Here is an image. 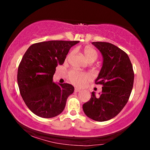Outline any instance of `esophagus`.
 Returning <instances> with one entry per match:
<instances>
[{
	"instance_id": "esophagus-1",
	"label": "esophagus",
	"mask_w": 150,
	"mask_h": 150,
	"mask_svg": "<svg viewBox=\"0 0 150 150\" xmlns=\"http://www.w3.org/2000/svg\"><path fill=\"white\" fill-rule=\"evenodd\" d=\"M79 91H81L80 88H77V87H75V92L78 93V92H79Z\"/></svg>"
}]
</instances>
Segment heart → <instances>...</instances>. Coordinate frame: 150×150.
<instances>
[{
    "label": "heart",
    "mask_w": 150,
    "mask_h": 150,
    "mask_svg": "<svg viewBox=\"0 0 150 150\" xmlns=\"http://www.w3.org/2000/svg\"><path fill=\"white\" fill-rule=\"evenodd\" d=\"M73 51L69 53L68 57L72 55ZM83 54L88 62H94L98 58V53L96 51L91 47H86L83 50ZM91 75L85 73L71 71L69 73V79L73 84L78 86L84 85L86 81L89 79Z\"/></svg>",
    "instance_id": "heart-1"
}]
</instances>
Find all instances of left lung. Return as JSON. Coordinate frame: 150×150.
Segmentation results:
<instances>
[{
	"label": "left lung",
	"mask_w": 150,
	"mask_h": 150,
	"mask_svg": "<svg viewBox=\"0 0 150 150\" xmlns=\"http://www.w3.org/2000/svg\"><path fill=\"white\" fill-rule=\"evenodd\" d=\"M92 44L103 56V65L95 83L103 87L98 96L92 92L83 109L94 120L107 121L118 115L126 105L133 88L134 73L130 58L123 50L108 42Z\"/></svg>",
	"instance_id": "8db88e82"
}]
</instances>
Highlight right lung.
<instances>
[{
	"mask_svg": "<svg viewBox=\"0 0 150 150\" xmlns=\"http://www.w3.org/2000/svg\"><path fill=\"white\" fill-rule=\"evenodd\" d=\"M79 41L43 42L32 44L25 53L18 69L20 95L33 113L42 118L59 115L64 110L74 87L54 82L55 67L64 63L70 48Z\"/></svg>",
	"mask_w": 150,
	"mask_h": 150,
	"instance_id": "1",
	"label": "right lung"
}]
</instances>
